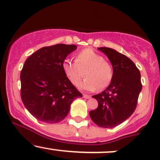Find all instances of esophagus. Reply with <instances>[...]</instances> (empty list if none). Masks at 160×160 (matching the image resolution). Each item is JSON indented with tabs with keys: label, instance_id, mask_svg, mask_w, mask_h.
<instances>
[{
	"label": "esophagus",
	"instance_id": "esophagus-1",
	"mask_svg": "<svg viewBox=\"0 0 160 160\" xmlns=\"http://www.w3.org/2000/svg\"><path fill=\"white\" fill-rule=\"evenodd\" d=\"M83 98H85V99H90L91 96H89V95H86V94H83Z\"/></svg>",
	"mask_w": 160,
	"mask_h": 160
}]
</instances>
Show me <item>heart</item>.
<instances>
[{"instance_id": "heart-1", "label": "heart", "mask_w": 160, "mask_h": 160, "mask_svg": "<svg viewBox=\"0 0 160 160\" xmlns=\"http://www.w3.org/2000/svg\"><path fill=\"white\" fill-rule=\"evenodd\" d=\"M62 69L67 78L73 85H77L85 75L86 78L79 87L83 90L92 91L108 87L113 77L112 67L104 58L92 48H85L76 54L75 61L65 59Z\"/></svg>"}]
</instances>
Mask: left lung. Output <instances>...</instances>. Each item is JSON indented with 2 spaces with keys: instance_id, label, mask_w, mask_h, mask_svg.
I'll return each mask as SVG.
<instances>
[{
  "instance_id": "1",
  "label": "left lung",
  "mask_w": 160,
  "mask_h": 160,
  "mask_svg": "<svg viewBox=\"0 0 160 160\" xmlns=\"http://www.w3.org/2000/svg\"><path fill=\"white\" fill-rule=\"evenodd\" d=\"M98 49L109 59L113 77L104 91L92 96L97 100L98 107L89 112V116L99 127L112 128L134 113L142 89L140 73L134 63L124 54L106 47Z\"/></svg>"
}]
</instances>
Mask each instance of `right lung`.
Returning <instances> with one entry per match:
<instances>
[{
    "instance_id": "obj_1",
    "label": "right lung",
    "mask_w": 160,
    "mask_h": 160,
    "mask_svg": "<svg viewBox=\"0 0 160 160\" xmlns=\"http://www.w3.org/2000/svg\"><path fill=\"white\" fill-rule=\"evenodd\" d=\"M77 48L65 44L43 47L24 63L20 73L21 99L38 120L60 122L69 113L72 102L83 96L62 69L63 61Z\"/></svg>"
}]
</instances>
